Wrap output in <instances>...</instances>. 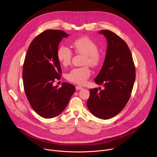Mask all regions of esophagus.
<instances>
[{
    "label": "esophagus",
    "mask_w": 157,
    "mask_h": 157,
    "mask_svg": "<svg viewBox=\"0 0 157 157\" xmlns=\"http://www.w3.org/2000/svg\"><path fill=\"white\" fill-rule=\"evenodd\" d=\"M83 89V87H81L79 86H76V90H81V89Z\"/></svg>",
    "instance_id": "obj_1"
}]
</instances>
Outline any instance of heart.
<instances>
[{
  "label": "heart",
  "instance_id": "heart-1",
  "mask_svg": "<svg viewBox=\"0 0 157 157\" xmlns=\"http://www.w3.org/2000/svg\"><path fill=\"white\" fill-rule=\"evenodd\" d=\"M72 47L76 53L84 55V64H89L93 67L99 64L101 56L98 52V47L91 38L84 36L76 39L72 42ZM56 57L61 65L67 66L71 61L73 52L68 47L60 45L56 51ZM90 75L91 70L87 66H84L71 70L67 75V79L72 82L83 84Z\"/></svg>",
  "mask_w": 157,
  "mask_h": 157
}]
</instances>
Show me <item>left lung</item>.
<instances>
[{"mask_svg":"<svg viewBox=\"0 0 157 157\" xmlns=\"http://www.w3.org/2000/svg\"><path fill=\"white\" fill-rule=\"evenodd\" d=\"M107 41V49L102 68L94 79L104 89H90L87 106L101 119L116 116L128 101L136 79V67L130 50L120 36L108 30L99 32Z\"/></svg>","mask_w":157,"mask_h":157,"instance_id":"left-lung-1","label":"left lung"}]
</instances>
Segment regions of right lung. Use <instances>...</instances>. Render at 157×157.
Masks as SVG:
<instances>
[{
  "instance_id": "1",
  "label": "right lung",
  "mask_w": 157,
  "mask_h": 157,
  "mask_svg": "<svg viewBox=\"0 0 157 157\" xmlns=\"http://www.w3.org/2000/svg\"><path fill=\"white\" fill-rule=\"evenodd\" d=\"M69 36L60 30H46L36 36L28 48L23 66V82L27 99L33 109L43 118L60 114L75 93V86L53 83L61 77L60 63L56 57L58 44Z\"/></svg>"
}]
</instances>
